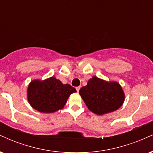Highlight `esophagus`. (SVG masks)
Segmentation results:
<instances>
[{
    "mask_svg": "<svg viewBox=\"0 0 153 153\" xmlns=\"http://www.w3.org/2000/svg\"><path fill=\"white\" fill-rule=\"evenodd\" d=\"M76 88V90H77V91H78H78H80V86H78V87H76V88Z\"/></svg>",
    "mask_w": 153,
    "mask_h": 153,
    "instance_id": "34e87169",
    "label": "esophagus"
}]
</instances>
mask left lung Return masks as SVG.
<instances>
[{
	"label": "left lung",
	"mask_w": 153,
	"mask_h": 153,
	"mask_svg": "<svg viewBox=\"0 0 153 153\" xmlns=\"http://www.w3.org/2000/svg\"><path fill=\"white\" fill-rule=\"evenodd\" d=\"M88 109L98 115L114 111L122 105L124 94L117 82H106L94 76L79 91Z\"/></svg>",
	"instance_id": "8db88e82"
}]
</instances>
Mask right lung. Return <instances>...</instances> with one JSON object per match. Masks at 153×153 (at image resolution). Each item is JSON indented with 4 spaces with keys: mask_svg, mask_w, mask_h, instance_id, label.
<instances>
[{
    "mask_svg": "<svg viewBox=\"0 0 153 153\" xmlns=\"http://www.w3.org/2000/svg\"><path fill=\"white\" fill-rule=\"evenodd\" d=\"M76 92L69 84H62L54 77L40 81L35 80L28 87V101L34 109L53 113L64 107L70 95Z\"/></svg>",
    "mask_w": 153,
    "mask_h": 153,
    "instance_id": "add662e5",
    "label": "right lung"
}]
</instances>
